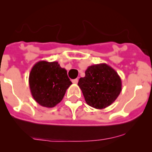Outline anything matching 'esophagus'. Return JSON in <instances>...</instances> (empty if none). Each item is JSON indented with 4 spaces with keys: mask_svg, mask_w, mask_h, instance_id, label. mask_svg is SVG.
I'll return each mask as SVG.
<instances>
[{
    "mask_svg": "<svg viewBox=\"0 0 152 152\" xmlns=\"http://www.w3.org/2000/svg\"><path fill=\"white\" fill-rule=\"evenodd\" d=\"M78 82H79V79H73V80H72V82H73V84H77Z\"/></svg>",
    "mask_w": 152,
    "mask_h": 152,
    "instance_id": "34e87169",
    "label": "esophagus"
}]
</instances>
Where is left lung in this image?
Returning <instances> with one entry per match:
<instances>
[{"label":"left lung","mask_w":152,"mask_h":152,"mask_svg":"<svg viewBox=\"0 0 152 152\" xmlns=\"http://www.w3.org/2000/svg\"><path fill=\"white\" fill-rule=\"evenodd\" d=\"M78 85L82 91L86 103L98 110L111 105L122 90L121 79L119 75L105 63L87 67L85 76L79 79Z\"/></svg>","instance_id":"obj_1"}]
</instances>
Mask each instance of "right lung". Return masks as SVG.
Segmentation results:
<instances>
[{
  "mask_svg": "<svg viewBox=\"0 0 152 152\" xmlns=\"http://www.w3.org/2000/svg\"><path fill=\"white\" fill-rule=\"evenodd\" d=\"M29 87L34 99L42 107L52 108L63 99L72 85L67 70L58 62L39 61L31 70Z\"/></svg>",
  "mask_w": 152,
  "mask_h": 152,
  "instance_id": "right-lung-1",
  "label": "right lung"
}]
</instances>
